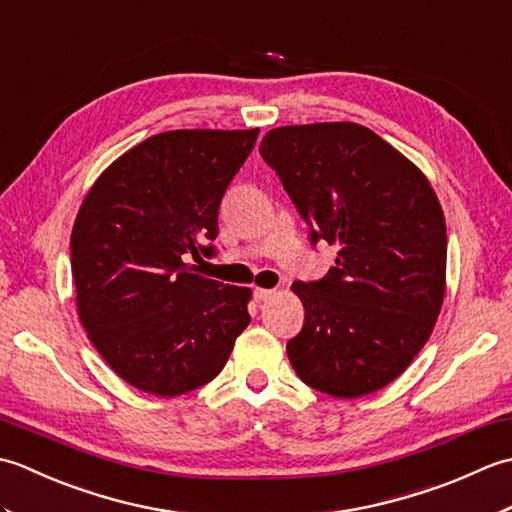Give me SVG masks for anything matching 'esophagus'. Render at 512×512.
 <instances>
[{
    "instance_id": "esophagus-1",
    "label": "esophagus",
    "mask_w": 512,
    "mask_h": 512,
    "mask_svg": "<svg viewBox=\"0 0 512 512\" xmlns=\"http://www.w3.org/2000/svg\"><path fill=\"white\" fill-rule=\"evenodd\" d=\"M253 297H255V301H268L270 297H275V290L273 288H255Z\"/></svg>"
}]
</instances>
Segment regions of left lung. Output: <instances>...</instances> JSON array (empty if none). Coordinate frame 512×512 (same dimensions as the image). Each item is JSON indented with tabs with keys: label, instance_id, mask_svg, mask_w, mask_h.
Instances as JSON below:
<instances>
[{
	"label": "left lung",
	"instance_id": "obj_1",
	"mask_svg": "<svg viewBox=\"0 0 512 512\" xmlns=\"http://www.w3.org/2000/svg\"><path fill=\"white\" fill-rule=\"evenodd\" d=\"M275 169L310 242L339 244L319 281H297L306 308L286 352L303 383L334 398L383 389L431 336L447 277V226L424 173L356 123L270 129Z\"/></svg>",
	"mask_w": 512,
	"mask_h": 512
}]
</instances>
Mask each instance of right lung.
I'll use <instances>...</instances> for the list:
<instances>
[{
	"instance_id": "add662e5",
	"label": "right lung",
	"mask_w": 512,
	"mask_h": 512,
	"mask_svg": "<svg viewBox=\"0 0 512 512\" xmlns=\"http://www.w3.org/2000/svg\"><path fill=\"white\" fill-rule=\"evenodd\" d=\"M259 129H176L129 149L94 182L70 237L76 308L114 372L180 396L222 372L250 323L248 288L204 279L224 191Z\"/></svg>"
}]
</instances>
